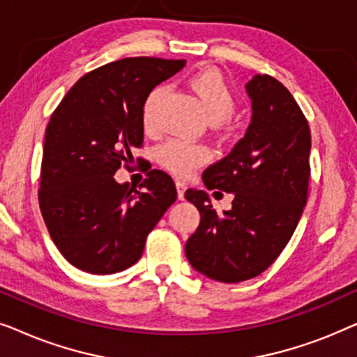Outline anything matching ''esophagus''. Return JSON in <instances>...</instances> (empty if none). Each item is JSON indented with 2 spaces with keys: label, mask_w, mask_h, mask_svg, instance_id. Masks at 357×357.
<instances>
[{
  "label": "esophagus",
  "mask_w": 357,
  "mask_h": 357,
  "mask_svg": "<svg viewBox=\"0 0 357 357\" xmlns=\"http://www.w3.org/2000/svg\"><path fill=\"white\" fill-rule=\"evenodd\" d=\"M175 187H177L178 199H183L185 198V190H187V183L182 182V180H177V182H175Z\"/></svg>",
  "instance_id": "esophagus-1"
}]
</instances>
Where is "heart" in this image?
<instances>
[{
  "label": "heart",
  "instance_id": "heart-1",
  "mask_svg": "<svg viewBox=\"0 0 357 357\" xmlns=\"http://www.w3.org/2000/svg\"><path fill=\"white\" fill-rule=\"evenodd\" d=\"M188 87L197 96L211 123L226 121L236 110V94L216 70L195 73L188 79ZM164 91V86L153 87L141 105V123L148 133H153L158 128V105ZM155 159L170 174L187 177L195 169L211 159V149L204 144L188 143L183 139H169L155 151Z\"/></svg>",
  "mask_w": 357,
  "mask_h": 357
}]
</instances>
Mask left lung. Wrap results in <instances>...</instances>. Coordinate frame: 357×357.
Wrapping results in <instances>:
<instances>
[{
	"label": "left lung",
	"mask_w": 357,
	"mask_h": 357,
	"mask_svg": "<svg viewBox=\"0 0 357 357\" xmlns=\"http://www.w3.org/2000/svg\"><path fill=\"white\" fill-rule=\"evenodd\" d=\"M245 89L253 112L245 136L203 174L214 195L232 193V208L219 214L206 192L185 193L202 216L185 253L195 270L221 282L255 278L280 257L309 193L310 130L301 107L268 75H255Z\"/></svg>",
	"instance_id": "left-lung-1"
}]
</instances>
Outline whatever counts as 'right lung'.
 I'll list each match as a JSON object with an SVG mask.
<instances>
[{"instance_id": "obj_1", "label": "right lung", "mask_w": 357, "mask_h": 357, "mask_svg": "<svg viewBox=\"0 0 357 357\" xmlns=\"http://www.w3.org/2000/svg\"><path fill=\"white\" fill-rule=\"evenodd\" d=\"M183 66L185 60L149 56L107 63L82 76L52 114L38 204L52 241L73 266L110 275L135 265L148 234L177 199L162 170H151L139 190L114 175L143 146L144 97Z\"/></svg>"}]
</instances>
